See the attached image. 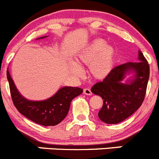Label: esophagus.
<instances>
[{
    "instance_id": "esophagus-1",
    "label": "esophagus",
    "mask_w": 159,
    "mask_h": 159,
    "mask_svg": "<svg viewBox=\"0 0 159 159\" xmlns=\"http://www.w3.org/2000/svg\"><path fill=\"white\" fill-rule=\"evenodd\" d=\"M83 93L88 96L92 95V92H91L90 89H89V88H85V89H83Z\"/></svg>"
}]
</instances>
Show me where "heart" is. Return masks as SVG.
Returning a JSON list of instances; mask_svg holds the SVG:
<instances>
[{
  "label": "heart",
  "instance_id": "1",
  "mask_svg": "<svg viewBox=\"0 0 159 159\" xmlns=\"http://www.w3.org/2000/svg\"><path fill=\"white\" fill-rule=\"evenodd\" d=\"M115 59V50L111 45H107L103 39H95L87 48L79 55V63L90 65L89 71L93 77L98 80L106 78L114 68ZM73 71L76 74H81L82 71L77 65L72 66Z\"/></svg>",
  "mask_w": 159,
  "mask_h": 159
}]
</instances>
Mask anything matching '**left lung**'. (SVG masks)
I'll return each instance as SVG.
<instances>
[{
    "instance_id": "left-lung-1",
    "label": "left lung",
    "mask_w": 159,
    "mask_h": 159,
    "mask_svg": "<svg viewBox=\"0 0 159 159\" xmlns=\"http://www.w3.org/2000/svg\"><path fill=\"white\" fill-rule=\"evenodd\" d=\"M138 62H126L117 66L101 82L93 86L91 91L103 100L98 113L100 120L106 124H118L132 115L141 107L145 97L150 68L141 51ZM134 72L133 79L122 83L127 73Z\"/></svg>"
}]
</instances>
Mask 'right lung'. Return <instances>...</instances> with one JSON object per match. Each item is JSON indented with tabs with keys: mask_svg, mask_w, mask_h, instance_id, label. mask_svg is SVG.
I'll return each mask as SVG.
<instances>
[{
	"mask_svg": "<svg viewBox=\"0 0 159 159\" xmlns=\"http://www.w3.org/2000/svg\"><path fill=\"white\" fill-rule=\"evenodd\" d=\"M7 78L12 101L17 110L29 120L43 126H55L60 123L66 117L73 99L83 93L81 88L64 86L47 100L32 101L27 100L20 94L8 70H7Z\"/></svg>",
	"mask_w": 159,
	"mask_h": 159,
	"instance_id": "obj_1",
	"label": "right lung"
}]
</instances>
